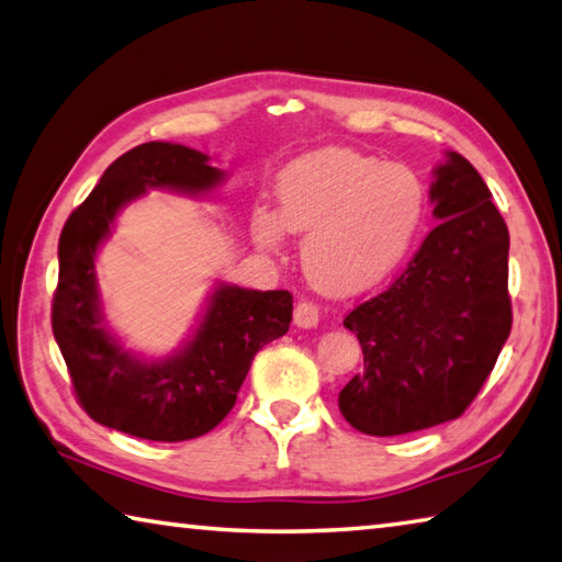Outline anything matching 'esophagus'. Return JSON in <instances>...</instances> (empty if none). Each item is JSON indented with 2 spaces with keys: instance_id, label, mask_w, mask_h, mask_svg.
Returning <instances> with one entry per match:
<instances>
[{
  "instance_id": "obj_1",
  "label": "esophagus",
  "mask_w": 562,
  "mask_h": 562,
  "mask_svg": "<svg viewBox=\"0 0 562 562\" xmlns=\"http://www.w3.org/2000/svg\"><path fill=\"white\" fill-rule=\"evenodd\" d=\"M293 323L299 328H316L318 326V306L313 301H299L293 311Z\"/></svg>"
}]
</instances>
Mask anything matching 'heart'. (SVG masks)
<instances>
[{
	"instance_id": "obj_1",
	"label": "heart",
	"mask_w": 562,
	"mask_h": 562,
	"mask_svg": "<svg viewBox=\"0 0 562 562\" xmlns=\"http://www.w3.org/2000/svg\"><path fill=\"white\" fill-rule=\"evenodd\" d=\"M279 214H254V236L279 246L306 234L303 269L321 291L350 296L378 286L405 259L425 216V184L407 167L352 150H321L289 165Z\"/></svg>"
}]
</instances>
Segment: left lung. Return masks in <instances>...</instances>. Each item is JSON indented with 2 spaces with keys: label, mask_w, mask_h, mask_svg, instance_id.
Wrapping results in <instances>:
<instances>
[{
  "label": "left lung",
  "mask_w": 562,
  "mask_h": 562,
  "mask_svg": "<svg viewBox=\"0 0 562 562\" xmlns=\"http://www.w3.org/2000/svg\"><path fill=\"white\" fill-rule=\"evenodd\" d=\"M429 196L439 224L407 269L342 321L360 340L362 368L338 407L362 435H409L464 415L514 323L508 229L486 182L447 153Z\"/></svg>",
  "instance_id": "8db88e82"
}]
</instances>
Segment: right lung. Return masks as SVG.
<instances>
[{
  "label": "right lung",
  "mask_w": 562,
  "mask_h": 562,
  "mask_svg": "<svg viewBox=\"0 0 562 562\" xmlns=\"http://www.w3.org/2000/svg\"><path fill=\"white\" fill-rule=\"evenodd\" d=\"M222 180L224 172L200 150L143 143L117 157L66 220L52 328L78 405L98 425L150 441L202 437L232 412L256 352L286 336L293 316L289 291L226 283L214 289L192 340L165 360H140L105 328L93 261L117 212L147 187L204 194Z\"/></svg>",
  "instance_id": "add662e5"
}]
</instances>
